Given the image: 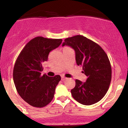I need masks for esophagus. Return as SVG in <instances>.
Instances as JSON below:
<instances>
[{
	"instance_id": "obj_1",
	"label": "esophagus",
	"mask_w": 128,
	"mask_h": 128,
	"mask_svg": "<svg viewBox=\"0 0 128 128\" xmlns=\"http://www.w3.org/2000/svg\"><path fill=\"white\" fill-rule=\"evenodd\" d=\"M61 79H62V80H65L67 79V78L64 77V76H62V77H61Z\"/></svg>"
}]
</instances>
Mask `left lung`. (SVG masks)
Listing matches in <instances>:
<instances>
[{
  "label": "left lung",
  "instance_id": "obj_1",
  "mask_svg": "<svg viewBox=\"0 0 128 128\" xmlns=\"http://www.w3.org/2000/svg\"><path fill=\"white\" fill-rule=\"evenodd\" d=\"M65 45L74 50L76 64L82 67L87 76L85 82L76 79L71 90L73 98L82 105L96 104L105 96L111 83L112 71L108 56L99 44L82 36L67 38L62 46Z\"/></svg>",
  "mask_w": 128,
  "mask_h": 128
}]
</instances>
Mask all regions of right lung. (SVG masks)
I'll return each mask as SVG.
<instances>
[{"label": "right lung", "mask_w": 128, "mask_h": 128, "mask_svg": "<svg viewBox=\"0 0 128 128\" xmlns=\"http://www.w3.org/2000/svg\"><path fill=\"white\" fill-rule=\"evenodd\" d=\"M62 39L36 36L26 44L16 60L13 79L20 96L31 106L42 108L52 100L61 76L42 75V63L49 52L61 44Z\"/></svg>", "instance_id": "add662e5"}]
</instances>
